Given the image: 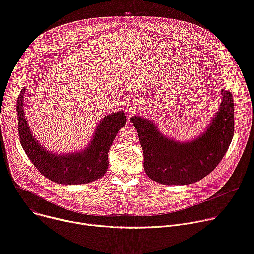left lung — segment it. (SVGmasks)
<instances>
[{
    "label": "left lung",
    "mask_w": 254,
    "mask_h": 254,
    "mask_svg": "<svg viewBox=\"0 0 254 254\" xmlns=\"http://www.w3.org/2000/svg\"><path fill=\"white\" fill-rule=\"evenodd\" d=\"M223 100L211 125L197 139L179 143L160 133L142 117L130 122L139 133L144 168L154 181L166 186H186L210 174L225 156L234 134L232 94L222 89Z\"/></svg>",
    "instance_id": "obj_1"
}]
</instances>
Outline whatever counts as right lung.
Here are the masks:
<instances>
[{
	"label": "right lung",
	"mask_w": 254,
	"mask_h": 254,
	"mask_svg": "<svg viewBox=\"0 0 254 254\" xmlns=\"http://www.w3.org/2000/svg\"><path fill=\"white\" fill-rule=\"evenodd\" d=\"M23 87L17 99L18 132L23 150L37 170L50 180L61 184H85L102 177L108 168V151L115 135L126 125L120 110L110 113L99 123L89 146L82 152L57 155L43 148L30 131L24 112Z\"/></svg>",
	"instance_id": "obj_1"
}]
</instances>
